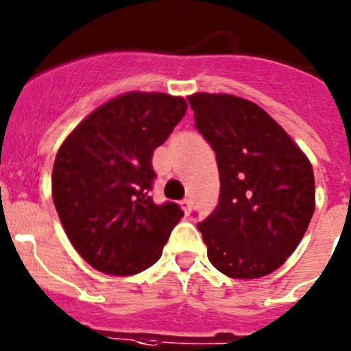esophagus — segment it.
Wrapping results in <instances>:
<instances>
[{
  "label": "esophagus",
  "mask_w": 351,
  "mask_h": 351,
  "mask_svg": "<svg viewBox=\"0 0 351 351\" xmlns=\"http://www.w3.org/2000/svg\"><path fill=\"white\" fill-rule=\"evenodd\" d=\"M182 205V210H184L186 215H189V212H191V198H184V200L181 202Z\"/></svg>",
  "instance_id": "34e87169"
}]
</instances>
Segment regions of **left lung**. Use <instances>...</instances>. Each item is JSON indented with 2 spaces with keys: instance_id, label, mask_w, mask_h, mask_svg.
<instances>
[{
  "instance_id": "obj_1",
  "label": "left lung",
  "mask_w": 351,
  "mask_h": 351,
  "mask_svg": "<svg viewBox=\"0 0 351 351\" xmlns=\"http://www.w3.org/2000/svg\"><path fill=\"white\" fill-rule=\"evenodd\" d=\"M188 101L219 169V205L198 224L208 261L230 278L269 275L300 245L313 215L310 160L247 99L198 92Z\"/></svg>"
}]
</instances>
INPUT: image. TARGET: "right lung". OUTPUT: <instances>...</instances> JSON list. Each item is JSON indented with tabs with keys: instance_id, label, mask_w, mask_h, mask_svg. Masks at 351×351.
Masks as SVG:
<instances>
[{
	"instance_id": "obj_1",
	"label": "right lung",
	"mask_w": 351,
	"mask_h": 351,
	"mask_svg": "<svg viewBox=\"0 0 351 351\" xmlns=\"http://www.w3.org/2000/svg\"><path fill=\"white\" fill-rule=\"evenodd\" d=\"M182 97L127 92L80 121L57 151L51 197L67 239L92 268L114 276L144 271L162 256L184 212L147 195L151 154L186 114Z\"/></svg>"
}]
</instances>
